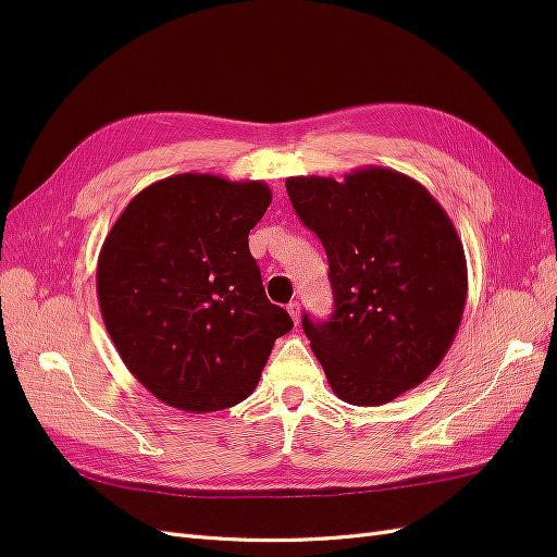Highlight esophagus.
Here are the masks:
<instances>
[{"label":"esophagus","mask_w":557,"mask_h":557,"mask_svg":"<svg viewBox=\"0 0 557 557\" xmlns=\"http://www.w3.org/2000/svg\"><path fill=\"white\" fill-rule=\"evenodd\" d=\"M285 309H288V313H290V318L295 320V323H299V301H290V305L285 307Z\"/></svg>","instance_id":"34e87169"}]
</instances>
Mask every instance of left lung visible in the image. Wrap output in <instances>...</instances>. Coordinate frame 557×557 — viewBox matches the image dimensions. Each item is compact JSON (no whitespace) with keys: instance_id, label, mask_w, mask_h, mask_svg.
Returning <instances> with one entry per match:
<instances>
[{"instance_id":"8db88e82","label":"left lung","mask_w":557,"mask_h":557,"mask_svg":"<svg viewBox=\"0 0 557 557\" xmlns=\"http://www.w3.org/2000/svg\"><path fill=\"white\" fill-rule=\"evenodd\" d=\"M293 209L323 242L334 313L301 327L334 395L379 407L423 383L448 352L467 301L462 242L423 185L385 166L339 183L285 181Z\"/></svg>"}]
</instances>
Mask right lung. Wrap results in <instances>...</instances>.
<instances>
[{"instance_id": "1", "label": "right lung", "mask_w": 557, "mask_h": 557, "mask_svg": "<svg viewBox=\"0 0 557 557\" xmlns=\"http://www.w3.org/2000/svg\"><path fill=\"white\" fill-rule=\"evenodd\" d=\"M272 190L178 174L148 185L107 234L97 299L111 342L148 393L188 413L244 401L293 330L248 250Z\"/></svg>"}]
</instances>
